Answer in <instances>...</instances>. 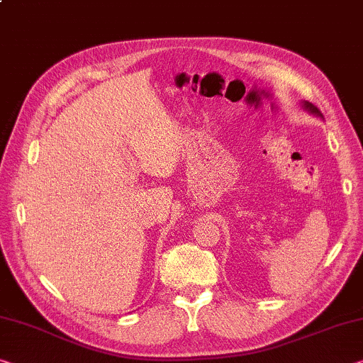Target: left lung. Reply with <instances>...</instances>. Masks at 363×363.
<instances>
[{"instance_id":"obj_1","label":"left lung","mask_w":363,"mask_h":363,"mask_svg":"<svg viewBox=\"0 0 363 363\" xmlns=\"http://www.w3.org/2000/svg\"><path fill=\"white\" fill-rule=\"evenodd\" d=\"M303 108L307 109V111H310V113H313V114H316V116H321V113L318 111V108L316 106H313L312 103H308V101H303Z\"/></svg>"}]
</instances>
